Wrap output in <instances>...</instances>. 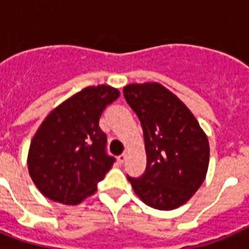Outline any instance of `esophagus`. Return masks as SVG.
<instances>
[{
    "label": "esophagus",
    "mask_w": 249,
    "mask_h": 249,
    "mask_svg": "<svg viewBox=\"0 0 249 249\" xmlns=\"http://www.w3.org/2000/svg\"><path fill=\"white\" fill-rule=\"evenodd\" d=\"M125 158H126V154H125V152H123V154H121V155L119 156V158H117V160H119V163H120V164L124 163Z\"/></svg>",
    "instance_id": "34e87169"
}]
</instances>
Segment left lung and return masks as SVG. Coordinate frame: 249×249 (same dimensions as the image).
Returning a JSON list of instances; mask_svg holds the SVG:
<instances>
[{"label":"left lung","instance_id":"left-lung-1","mask_svg":"<svg viewBox=\"0 0 249 249\" xmlns=\"http://www.w3.org/2000/svg\"><path fill=\"white\" fill-rule=\"evenodd\" d=\"M124 97L141 121L147 156L143 176L128 177L134 193L155 209L181 207L205 179L208 137L189 107L161 84H129Z\"/></svg>","mask_w":249,"mask_h":249}]
</instances>
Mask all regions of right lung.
I'll return each mask as SVG.
<instances>
[{
    "instance_id": "obj_1",
    "label": "right lung",
    "mask_w": 249,
    "mask_h": 249,
    "mask_svg": "<svg viewBox=\"0 0 249 249\" xmlns=\"http://www.w3.org/2000/svg\"><path fill=\"white\" fill-rule=\"evenodd\" d=\"M119 97L112 86H88L45 117L27 159L29 176L44 196L76 205L97 191V183L115 161L106 154L99 117Z\"/></svg>"
}]
</instances>
